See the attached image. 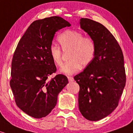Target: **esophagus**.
I'll list each match as a JSON object with an SVG mask.
<instances>
[{
	"label": "esophagus",
	"instance_id": "34e87169",
	"mask_svg": "<svg viewBox=\"0 0 133 133\" xmlns=\"http://www.w3.org/2000/svg\"><path fill=\"white\" fill-rule=\"evenodd\" d=\"M68 79L69 81V82H72V81H74V78H73V77H72V76H68Z\"/></svg>",
	"mask_w": 133,
	"mask_h": 133
}]
</instances>
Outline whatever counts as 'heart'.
Here are the masks:
<instances>
[{
  "mask_svg": "<svg viewBox=\"0 0 133 133\" xmlns=\"http://www.w3.org/2000/svg\"><path fill=\"white\" fill-rule=\"evenodd\" d=\"M60 47L63 52H68L69 60L61 69L66 75H71L78 72L81 67L88 66L95 57L96 45L94 41L89 37H84L80 32L67 30L57 37ZM49 54L52 60L57 67H61L63 64L62 52L60 47L51 45Z\"/></svg>",
  "mask_w": 133,
  "mask_h": 133,
  "instance_id": "obj_1",
  "label": "heart"
}]
</instances>
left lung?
<instances>
[{"instance_id":"left-lung-1","label":"left lung","mask_w":133,"mask_h":133,"mask_svg":"<svg viewBox=\"0 0 133 133\" xmlns=\"http://www.w3.org/2000/svg\"><path fill=\"white\" fill-rule=\"evenodd\" d=\"M80 25L95 42L96 52L91 63L74 79L79 85V111L87 119L95 121L118 106L126 80L124 56L116 39L103 24L81 18Z\"/></svg>"}]
</instances>
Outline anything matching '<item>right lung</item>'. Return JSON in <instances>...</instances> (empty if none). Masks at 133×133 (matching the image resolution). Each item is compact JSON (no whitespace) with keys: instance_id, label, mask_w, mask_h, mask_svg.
I'll list each match as a JSON object with an SVG mask.
<instances>
[{"instance_id":"1","label":"right lung","mask_w":133,"mask_h":133,"mask_svg":"<svg viewBox=\"0 0 133 133\" xmlns=\"http://www.w3.org/2000/svg\"><path fill=\"white\" fill-rule=\"evenodd\" d=\"M71 24L59 16L33 22L17 44L11 65L10 86L16 105L34 118L48 115L57 104V96L68 83L67 77L57 74L49 48L58 30Z\"/></svg>"}]
</instances>
